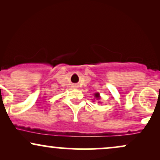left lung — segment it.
Returning <instances> with one entry per match:
<instances>
[{"label": "left lung", "instance_id": "obj_1", "mask_svg": "<svg viewBox=\"0 0 160 160\" xmlns=\"http://www.w3.org/2000/svg\"><path fill=\"white\" fill-rule=\"evenodd\" d=\"M95 98H96V99H99V98H100V97H99L98 93H95Z\"/></svg>", "mask_w": 160, "mask_h": 160}]
</instances>
